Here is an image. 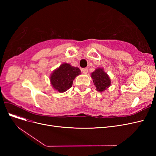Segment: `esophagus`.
Wrapping results in <instances>:
<instances>
[{
  "label": "esophagus",
  "instance_id": "34e87169",
  "mask_svg": "<svg viewBox=\"0 0 156 156\" xmlns=\"http://www.w3.org/2000/svg\"><path fill=\"white\" fill-rule=\"evenodd\" d=\"M81 71L84 74H87L88 72V69L87 68H83L81 69Z\"/></svg>",
  "mask_w": 156,
  "mask_h": 156
}]
</instances>
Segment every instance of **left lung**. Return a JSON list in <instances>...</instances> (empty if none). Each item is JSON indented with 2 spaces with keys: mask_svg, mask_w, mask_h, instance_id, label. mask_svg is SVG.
Returning a JSON list of instances; mask_svg holds the SVG:
<instances>
[{
  "mask_svg": "<svg viewBox=\"0 0 156 156\" xmlns=\"http://www.w3.org/2000/svg\"><path fill=\"white\" fill-rule=\"evenodd\" d=\"M93 83L98 92H102L111 86V79L103 68H99L91 73Z\"/></svg>",
  "mask_w": 156,
  "mask_h": 156,
  "instance_id": "1",
  "label": "left lung"
}]
</instances>
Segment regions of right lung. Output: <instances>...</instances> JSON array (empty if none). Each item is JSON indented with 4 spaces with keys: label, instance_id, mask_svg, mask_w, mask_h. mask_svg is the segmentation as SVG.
<instances>
[{
    "label": "right lung",
    "instance_id": "1",
    "mask_svg": "<svg viewBox=\"0 0 156 156\" xmlns=\"http://www.w3.org/2000/svg\"><path fill=\"white\" fill-rule=\"evenodd\" d=\"M81 74V70L69 64L64 63L51 73L50 81L53 88L58 92H64L72 87L73 81Z\"/></svg>",
    "mask_w": 156,
    "mask_h": 156
}]
</instances>
